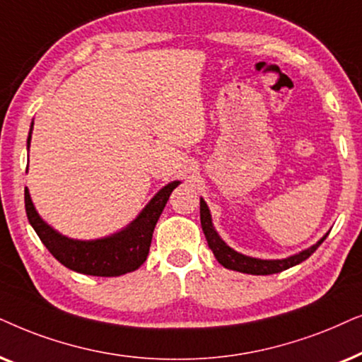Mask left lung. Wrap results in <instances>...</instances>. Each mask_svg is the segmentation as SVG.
Wrapping results in <instances>:
<instances>
[{
	"mask_svg": "<svg viewBox=\"0 0 362 362\" xmlns=\"http://www.w3.org/2000/svg\"><path fill=\"white\" fill-rule=\"evenodd\" d=\"M200 221H202V228H204L206 243H209L210 250L214 252L215 258L218 259V263L223 264V267L228 269H235V272L248 273V274H273V273L285 272V269L295 267V264L305 262L306 258H310L327 237V235H325V237H322L316 245H313L311 248H308L305 252L298 255H293L290 258L258 259L252 257H245V255L235 252V250H231L228 245L218 237V233L215 231L214 225H211L210 210L204 202V199L200 200Z\"/></svg>",
	"mask_w": 362,
	"mask_h": 362,
	"instance_id": "8db88e82",
	"label": "left lung"
}]
</instances>
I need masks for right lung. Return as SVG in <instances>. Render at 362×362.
<instances>
[{
    "label": "right lung",
    "instance_id": "right-lung-1",
    "mask_svg": "<svg viewBox=\"0 0 362 362\" xmlns=\"http://www.w3.org/2000/svg\"><path fill=\"white\" fill-rule=\"evenodd\" d=\"M30 141L31 132L28 137V147H30ZM178 184L180 182H172L163 187L127 228L112 237L93 240V242L62 237L49 225H46L37 215L28 189H24V206H26L28 220L37 237L49 250L52 257L66 268L77 273L93 274V276H120V274L137 269L147 259L153 228L168 197Z\"/></svg>",
    "mask_w": 362,
    "mask_h": 362
}]
</instances>
